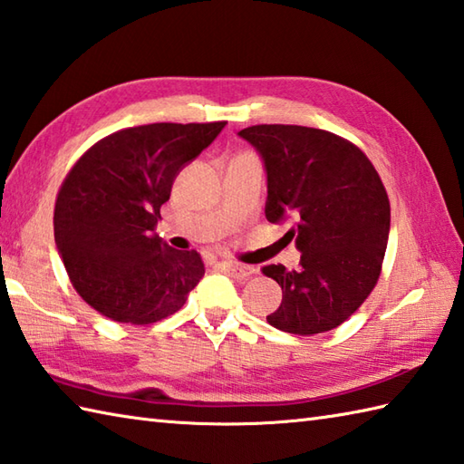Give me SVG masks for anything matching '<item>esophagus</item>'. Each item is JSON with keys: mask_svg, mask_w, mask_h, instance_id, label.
I'll list each match as a JSON object with an SVG mask.
<instances>
[{"mask_svg": "<svg viewBox=\"0 0 464 464\" xmlns=\"http://www.w3.org/2000/svg\"><path fill=\"white\" fill-rule=\"evenodd\" d=\"M220 268L234 280H248L254 274L252 266H244V264H236V262H222Z\"/></svg>", "mask_w": 464, "mask_h": 464, "instance_id": "esophagus-1", "label": "esophagus"}]
</instances>
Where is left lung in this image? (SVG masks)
Listing matches in <instances>:
<instances>
[{
  "mask_svg": "<svg viewBox=\"0 0 464 464\" xmlns=\"http://www.w3.org/2000/svg\"><path fill=\"white\" fill-rule=\"evenodd\" d=\"M268 174V222L292 220L286 238L300 268L262 266L282 288L268 324L290 334L328 333L351 318L374 290L391 230V202L361 148L333 131L260 124L240 130Z\"/></svg>",
  "mask_w": 464,
  "mask_h": 464,
  "instance_id": "1",
  "label": "left lung"
}]
</instances>
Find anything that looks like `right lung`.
Instances as JSON below:
<instances>
[{
  "mask_svg": "<svg viewBox=\"0 0 464 464\" xmlns=\"http://www.w3.org/2000/svg\"><path fill=\"white\" fill-rule=\"evenodd\" d=\"M226 121L146 124L98 140L63 178L55 246L75 292L113 323L152 324L186 304L204 276L196 250L154 234L174 178Z\"/></svg>",
  "mask_w": 464,
  "mask_h": 464,
  "instance_id": "add662e5",
  "label": "right lung"
}]
</instances>
